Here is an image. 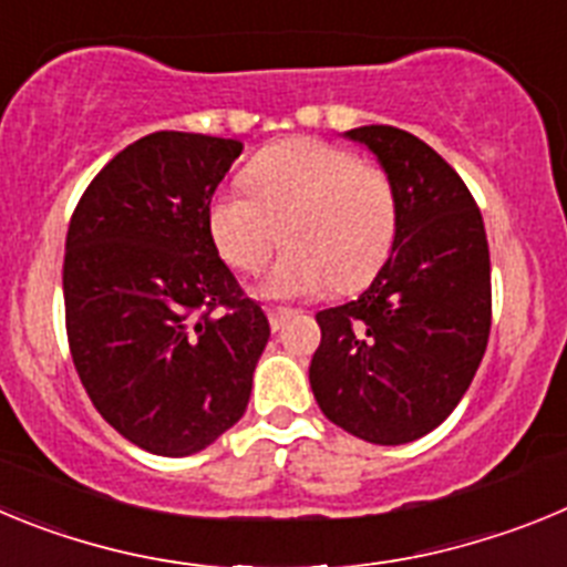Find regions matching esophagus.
<instances>
[{"instance_id": "esophagus-1", "label": "esophagus", "mask_w": 567, "mask_h": 567, "mask_svg": "<svg viewBox=\"0 0 567 567\" xmlns=\"http://www.w3.org/2000/svg\"><path fill=\"white\" fill-rule=\"evenodd\" d=\"M267 315H269V327L280 329L284 327V320H287L292 312H289V309H269Z\"/></svg>"}]
</instances>
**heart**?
<instances>
[{
  "mask_svg": "<svg viewBox=\"0 0 567 567\" xmlns=\"http://www.w3.org/2000/svg\"><path fill=\"white\" fill-rule=\"evenodd\" d=\"M244 187L207 204V233L229 269L255 275L278 240L287 252L269 272V298L352 292L380 272L398 238V189L378 164L309 135L260 150Z\"/></svg>",
  "mask_w": 567,
  "mask_h": 567,
  "instance_id": "1",
  "label": "heart"
}]
</instances>
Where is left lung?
<instances>
[{"label": "left lung", "mask_w": 567, "mask_h": 567, "mask_svg": "<svg viewBox=\"0 0 567 567\" xmlns=\"http://www.w3.org/2000/svg\"><path fill=\"white\" fill-rule=\"evenodd\" d=\"M346 138L374 153L398 189V238L372 287L318 312L309 383L320 412L365 443L400 445L457 409L491 332L483 215L452 164L389 124Z\"/></svg>", "instance_id": "obj_1"}]
</instances>
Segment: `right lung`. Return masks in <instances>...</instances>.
Masks as SVG:
<instances>
[{
    "label": "right lung",
    "instance_id": "add662e5",
    "mask_svg": "<svg viewBox=\"0 0 567 567\" xmlns=\"http://www.w3.org/2000/svg\"><path fill=\"white\" fill-rule=\"evenodd\" d=\"M244 144L150 133L90 182L64 244V320L79 380L115 432L187 457L247 412L269 320L207 233Z\"/></svg>",
    "mask_w": 567,
    "mask_h": 567
}]
</instances>
